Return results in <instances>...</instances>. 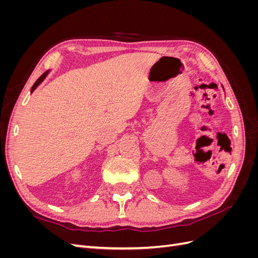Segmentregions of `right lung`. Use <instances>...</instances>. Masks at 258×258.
Instances as JSON below:
<instances>
[{"mask_svg":"<svg viewBox=\"0 0 258 258\" xmlns=\"http://www.w3.org/2000/svg\"><path fill=\"white\" fill-rule=\"evenodd\" d=\"M46 75H47V72H45L44 74H42L40 77H38V80H37V81L34 83V85L32 86V88H31V92H33V90H34V89L37 87V86L40 85V84L43 82V80L45 79Z\"/></svg>","mask_w":258,"mask_h":258,"instance_id":"right-lung-1","label":"right lung"}]
</instances>
